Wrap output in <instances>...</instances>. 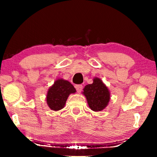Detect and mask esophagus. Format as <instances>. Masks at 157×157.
<instances>
[{
    "label": "esophagus",
    "instance_id": "34e87169",
    "mask_svg": "<svg viewBox=\"0 0 157 157\" xmlns=\"http://www.w3.org/2000/svg\"><path fill=\"white\" fill-rule=\"evenodd\" d=\"M75 89L77 90V91H78V93H80L82 91V89H83V86H82V85H81V84L76 85Z\"/></svg>",
    "mask_w": 157,
    "mask_h": 157
}]
</instances>
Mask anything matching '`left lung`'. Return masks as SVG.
I'll return each mask as SVG.
<instances>
[{
	"mask_svg": "<svg viewBox=\"0 0 157 157\" xmlns=\"http://www.w3.org/2000/svg\"><path fill=\"white\" fill-rule=\"evenodd\" d=\"M91 109L99 111L107 107L110 99L107 87L99 78H94L91 84L85 86L83 91Z\"/></svg>",
	"mask_w": 157,
	"mask_h": 157,
	"instance_id": "1",
	"label": "left lung"
}]
</instances>
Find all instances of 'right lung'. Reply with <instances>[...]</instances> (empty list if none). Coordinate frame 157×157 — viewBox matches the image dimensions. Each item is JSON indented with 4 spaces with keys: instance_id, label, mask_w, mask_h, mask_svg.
<instances>
[{
    "instance_id": "right-lung-1",
    "label": "right lung",
    "mask_w": 157,
    "mask_h": 157,
    "mask_svg": "<svg viewBox=\"0 0 157 157\" xmlns=\"http://www.w3.org/2000/svg\"><path fill=\"white\" fill-rule=\"evenodd\" d=\"M76 92L70 82L63 79H57L48 91L46 101L53 111H59L64 107L68 95Z\"/></svg>"
}]
</instances>
